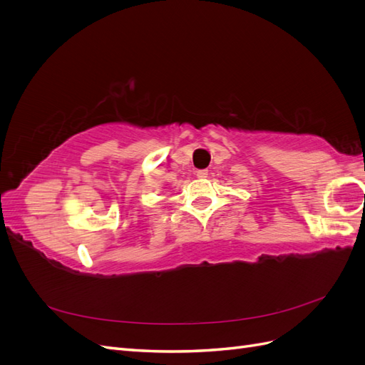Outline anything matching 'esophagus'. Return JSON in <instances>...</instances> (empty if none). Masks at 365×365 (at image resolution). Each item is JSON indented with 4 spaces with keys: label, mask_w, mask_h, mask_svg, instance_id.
<instances>
[{
    "label": "esophagus",
    "mask_w": 365,
    "mask_h": 365,
    "mask_svg": "<svg viewBox=\"0 0 365 365\" xmlns=\"http://www.w3.org/2000/svg\"><path fill=\"white\" fill-rule=\"evenodd\" d=\"M208 170L207 169H201V170H196V176L197 178H207Z\"/></svg>",
    "instance_id": "34e87169"
}]
</instances>
